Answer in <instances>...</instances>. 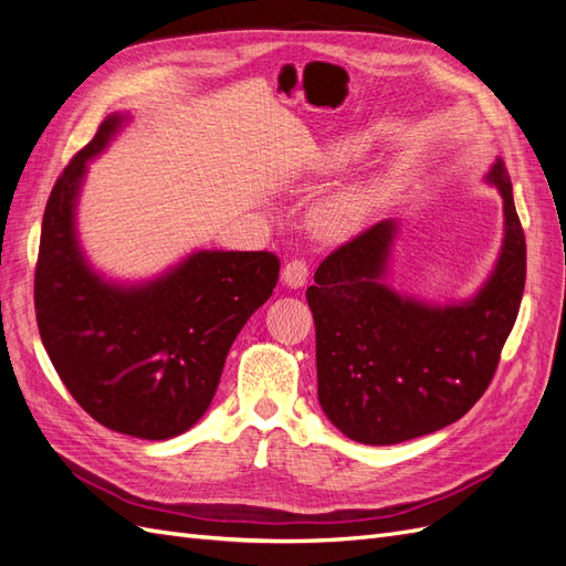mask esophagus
Returning <instances> with one entry per match:
<instances>
[{"label": "esophagus", "mask_w": 566, "mask_h": 566, "mask_svg": "<svg viewBox=\"0 0 566 566\" xmlns=\"http://www.w3.org/2000/svg\"><path fill=\"white\" fill-rule=\"evenodd\" d=\"M306 279H310V264H306L304 260H293L283 266L281 281L287 287H302L306 283Z\"/></svg>", "instance_id": "1"}]
</instances>
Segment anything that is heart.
I'll return each mask as SVG.
<instances>
[{
	"label": "heart",
	"mask_w": 566,
	"mask_h": 566,
	"mask_svg": "<svg viewBox=\"0 0 566 566\" xmlns=\"http://www.w3.org/2000/svg\"><path fill=\"white\" fill-rule=\"evenodd\" d=\"M361 156V146L356 142H342L325 153V165L337 167ZM385 188L378 181H358L339 188V191L323 198L312 214V224L323 238H342L356 231L364 221L380 208Z\"/></svg>",
	"instance_id": "obj_1"
}]
</instances>
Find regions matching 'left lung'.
Wrapping results in <instances>:
<instances>
[{
    "mask_svg": "<svg viewBox=\"0 0 566 566\" xmlns=\"http://www.w3.org/2000/svg\"><path fill=\"white\" fill-rule=\"evenodd\" d=\"M503 196V250L462 304L432 306L385 283L397 221L385 219L333 250L306 302L316 325L323 413L342 434L389 447L460 420L482 399L517 321L526 243L503 160L486 175Z\"/></svg>",
    "mask_w": 566,
    "mask_h": 566,
    "instance_id": "8db88e82",
    "label": "left lung"
}]
</instances>
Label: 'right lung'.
<instances>
[{"label": "right lung", "instance_id": "1", "mask_svg": "<svg viewBox=\"0 0 566 566\" xmlns=\"http://www.w3.org/2000/svg\"><path fill=\"white\" fill-rule=\"evenodd\" d=\"M125 119L108 115L51 188L35 312L42 345L73 399L113 432L163 441L208 410L233 339L271 297L281 262L264 250H200L144 285H115L92 271L77 245L75 202L87 160Z\"/></svg>", "mask_w": 566, "mask_h": 566}]
</instances>
